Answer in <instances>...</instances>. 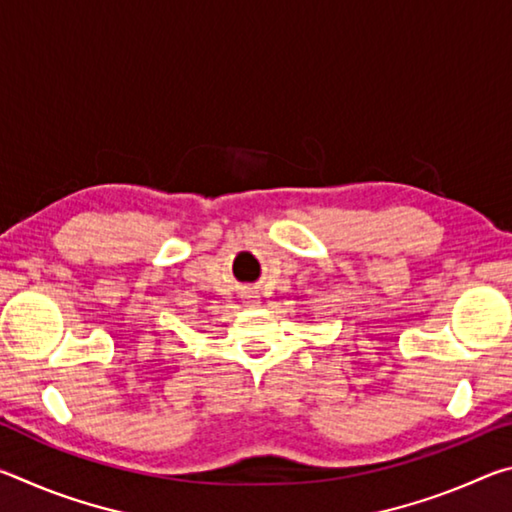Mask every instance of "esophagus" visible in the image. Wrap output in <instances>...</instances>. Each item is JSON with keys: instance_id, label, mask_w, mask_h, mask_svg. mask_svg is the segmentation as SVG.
<instances>
[{"instance_id": "esophagus-1", "label": "esophagus", "mask_w": 512, "mask_h": 512, "mask_svg": "<svg viewBox=\"0 0 512 512\" xmlns=\"http://www.w3.org/2000/svg\"><path fill=\"white\" fill-rule=\"evenodd\" d=\"M253 302H255V300H253Z\"/></svg>"}]
</instances>
